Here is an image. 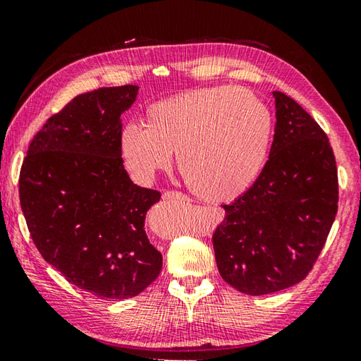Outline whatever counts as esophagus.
<instances>
[{
	"label": "esophagus",
	"mask_w": 361,
	"mask_h": 361,
	"mask_svg": "<svg viewBox=\"0 0 361 361\" xmlns=\"http://www.w3.org/2000/svg\"><path fill=\"white\" fill-rule=\"evenodd\" d=\"M162 197L166 199V200H181V202H186L188 200L186 195L178 192V191H166V192H164Z\"/></svg>",
	"instance_id": "esophagus-1"
}]
</instances>
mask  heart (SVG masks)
Here are the masks:
<instances>
[{
  "instance_id": "heart-1",
  "label": "heart",
  "mask_w": 361,
  "mask_h": 361,
  "mask_svg": "<svg viewBox=\"0 0 361 361\" xmlns=\"http://www.w3.org/2000/svg\"><path fill=\"white\" fill-rule=\"evenodd\" d=\"M145 128L128 124L120 154L137 181L148 183L176 164L203 200L238 197L265 169L273 142L270 107L245 88H197L149 104Z\"/></svg>"
}]
</instances>
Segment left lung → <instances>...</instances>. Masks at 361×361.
<instances>
[{
  "mask_svg": "<svg viewBox=\"0 0 361 361\" xmlns=\"http://www.w3.org/2000/svg\"><path fill=\"white\" fill-rule=\"evenodd\" d=\"M276 126L265 169L247 191L222 205L213 233L222 279L247 295L303 281L338 213V169L329 137L306 110L273 91Z\"/></svg>",
  "mask_w": 361,
  "mask_h": 361,
  "instance_id": "1",
  "label": "left lung"
}]
</instances>
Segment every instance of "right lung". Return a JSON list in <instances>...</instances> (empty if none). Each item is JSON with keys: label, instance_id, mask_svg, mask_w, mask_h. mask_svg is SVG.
<instances>
[{"label": "right lung", "instance_id": "right-lung-1", "mask_svg": "<svg viewBox=\"0 0 361 361\" xmlns=\"http://www.w3.org/2000/svg\"><path fill=\"white\" fill-rule=\"evenodd\" d=\"M137 91L124 85L74 97L32 137L18 180L26 226L44 260L102 298L135 297L162 268L145 232L161 192L134 185L120 154L121 115Z\"/></svg>", "mask_w": 361, "mask_h": 361}]
</instances>
